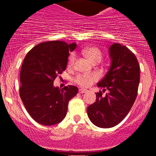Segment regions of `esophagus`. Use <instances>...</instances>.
I'll return each instance as SVG.
<instances>
[{
  "instance_id": "1",
  "label": "esophagus",
  "mask_w": 156,
  "mask_h": 156,
  "mask_svg": "<svg viewBox=\"0 0 156 156\" xmlns=\"http://www.w3.org/2000/svg\"><path fill=\"white\" fill-rule=\"evenodd\" d=\"M87 92V90L86 89H79V93L80 94H84V93Z\"/></svg>"
}]
</instances>
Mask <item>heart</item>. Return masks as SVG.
<instances>
[{
	"label": "heart",
	"mask_w": 156,
	"mask_h": 156,
	"mask_svg": "<svg viewBox=\"0 0 156 156\" xmlns=\"http://www.w3.org/2000/svg\"><path fill=\"white\" fill-rule=\"evenodd\" d=\"M84 56L92 63L99 62L102 59L103 54L100 49L97 48H87L82 50ZM75 59V53H72L69 58V65L73 64ZM97 76L95 74H78L75 78V82L81 87H88L97 80Z\"/></svg>",
	"instance_id": "obj_1"
}]
</instances>
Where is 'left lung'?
<instances>
[{
    "instance_id": "8db88e82",
    "label": "left lung",
    "mask_w": 156,
    "mask_h": 156,
    "mask_svg": "<svg viewBox=\"0 0 156 156\" xmlns=\"http://www.w3.org/2000/svg\"><path fill=\"white\" fill-rule=\"evenodd\" d=\"M110 66L97 86L108 89L96 94V102L87 107V115L96 126L109 128L120 123L131 108L140 84V66L135 55L125 46L114 43L108 48Z\"/></svg>"
}]
</instances>
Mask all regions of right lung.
<instances>
[{
    "instance_id": "right-lung-1",
    "label": "right lung",
    "mask_w": 156,
    "mask_h": 156,
    "mask_svg": "<svg viewBox=\"0 0 156 156\" xmlns=\"http://www.w3.org/2000/svg\"><path fill=\"white\" fill-rule=\"evenodd\" d=\"M76 43L60 41L41 43L27 53L20 72V95L26 110L37 123L50 126L66 117L69 100L78 88L69 85L59 90L53 81L66 68L69 52Z\"/></svg>"
}]
</instances>
